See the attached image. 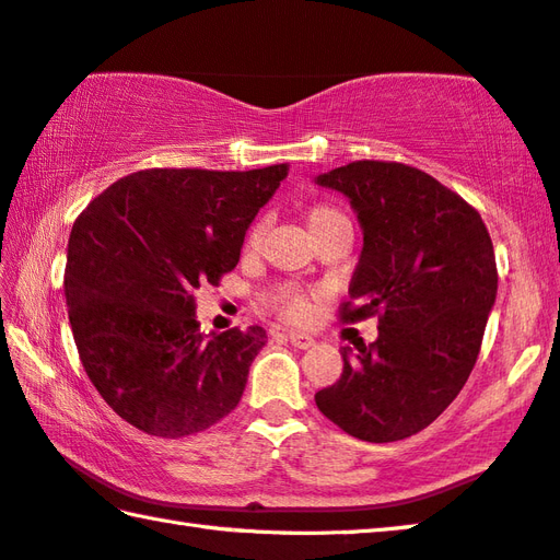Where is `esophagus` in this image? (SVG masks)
<instances>
[{
    "label": "esophagus",
    "instance_id": "34e87169",
    "mask_svg": "<svg viewBox=\"0 0 560 560\" xmlns=\"http://www.w3.org/2000/svg\"><path fill=\"white\" fill-rule=\"evenodd\" d=\"M289 340H291L293 348H299V350H308V348H313V345H315L313 335L301 332V330H289Z\"/></svg>",
    "mask_w": 560,
    "mask_h": 560
}]
</instances>
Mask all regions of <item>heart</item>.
<instances>
[{"mask_svg":"<svg viewBox=\"0 0 560 560\" xmlns=\"http://www.w3.org/2000/svg\"><path fill=\"white\" fill-rule=\"evenodd\" d=\"M340 218V212L335 208L328 206H315L306 212V222L311 228V235L315 232L323 230L328 225L330 220ZM259 240V225L249 232V245H257ZM264 303L279 315L281 320L287 323H303L311 315V299L308 293L303 291L296 283H279V287H273L271 291H267V296H264Z\"/></svg>","mask_w":560,"mask_h":560,"instance_id":"1","label":"heart"}]
</instances>
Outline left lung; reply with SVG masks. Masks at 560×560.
<instances>
[{
    "label": "left lung",
    "mask_w": 560,
    "mask_h": 560,
    "mask_svg": "<svg viewBox=\"0 0 560 560\" xmlns=\"http://www.w3.org/2000/svg\"><path fill=\"white\" fill-rule=\"evenodd\" d=\"M315 183L350 200L362 254L342 320L380 313V338L352 354L315 394L345 433L370 443L404 441L448 409L480 354L497 299L494 247L472 206L423 171L394 161H354Z\"/></svg>",
    "instance_id": "left-lung-1"
}]
</instances>
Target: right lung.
I'll return each mask as SVG.
<instances>
[{
    "label": "right lung",
    "instance_id": "obj_1",
    "mask_svg": "<svg viewBox=\"0 0 560 560\" xmlns=\"http://www.w3.org/2000/svg\"><path fill=\"white\" fill-rule=\"evenodd\" d=\"M287 171H137L75 220L63 287L80 362L139 431L180 439L240 404L267 332H200L192 293L237 267L252 220Z\"/></svg>",
    "mask_w": 560,
    "mask_h": 560
}]
</instances>
